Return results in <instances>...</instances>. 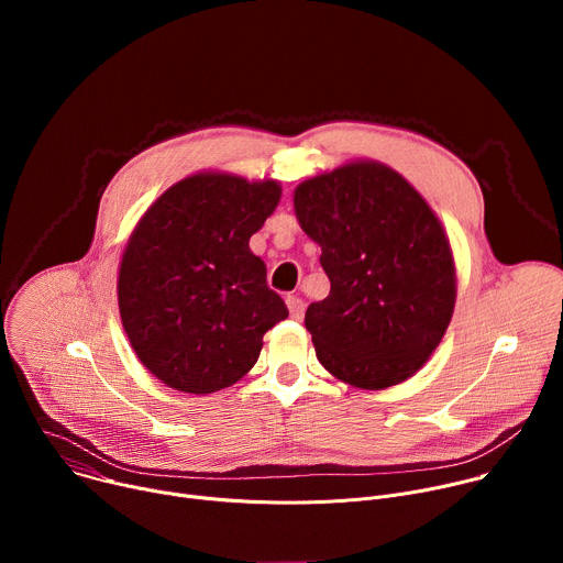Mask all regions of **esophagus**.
I'll list each match as a JSON object with an SVG mask.
<instances>
[{"label":"esophagus","instance_id":"34e87169","mask_svg":"<svg viewBox=\"0 0 563 563\" xmlns=\"http://www.w3.org/2000/svg\"><path fill=\"white\" fill-rule=\"evenodd\" d=\"M285 302H287L289 316H291L294 320H300L302 313H305V302H302V298H298V296H287Z\"/></svg>","mask_w":563,"mask_h":563}]
</instances>
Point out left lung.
I'll return each mask as SVG.
<instances>
[{"label": "left lung", "instance_id": "1", "mask_svg": "<svg viewBox=\"0 0 563 563\" xmlns=\"http://www.w3.org/2000/svg\"><path fill=\"white\" fill-rule=\"evenodd\" d=\"M294 211L332 283L305 311L320 365L361 389L415 376L456 302L452 247L428 200L391 167L352 159L302 180Z\"/></svg>", "mask_w": 563, "mask_h": 563}]
</instances>
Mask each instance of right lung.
<instances>
[{"instance_id": "right-lung-1", "label": "right lung", "mask_w": 563, "mask_h": 563, "mask_svg": "<svg viewBox=\"0 0 563 563\" xmlns=\"http://www.w3.org/2000/svg\"><path fill=\"white\" fill-rule=\"evenodd\" d=\"M278 180L198 172L133 227L118 272L122 328L165 385L211 394L243 378L263 336L289 316L250 238L274 213Z\"/></svg>"}]
</instances>
